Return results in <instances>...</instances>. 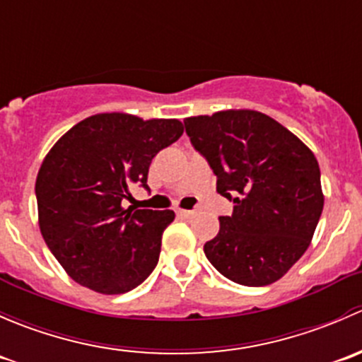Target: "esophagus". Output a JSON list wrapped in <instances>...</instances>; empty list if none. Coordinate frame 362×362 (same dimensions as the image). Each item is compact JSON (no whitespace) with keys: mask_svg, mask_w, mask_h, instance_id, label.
Segmentation results:
<instances>
[{"mask_svg":"<svg viewBox=\"0 0 362 362\" xmlns=\"http://www.w3.org/2000/svg\"><path fill=\"white\" fill-rule=\"evenodd\" d=\"M177 214L182 218H192L193 214H195V211L193 209H177Z\"/></svg>","mask_w":362,"mask_h":362,"instance_id":"1","label":"esophagus"}]
</instances>
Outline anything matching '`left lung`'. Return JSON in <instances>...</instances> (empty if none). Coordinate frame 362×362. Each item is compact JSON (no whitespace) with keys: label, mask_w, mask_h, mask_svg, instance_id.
<instances>
[{"label":"left lung","mask_w":362,"mask_h":362,"mask_svg":"<svg viewBox=\"0 0 362 362\" xmlns=\"http://www.w3.org/2000/svg\"><path fill=\"white\" fill-rule=\"evenodd\" d=\"M185 130L213 169L218 193L234 202L230 216H220L216 238L204 245L207 260L234 284H274L301 259L320 220L317 158L257 110L186 117Z\"/></svg>","instance_id":"1"}]
</instances>
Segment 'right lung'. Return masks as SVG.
<instances>
[{
  "label": "right lung",
  "instance_id": "obj_1",
  "mask_svg": "<svg viewBox=\"0 0 362 362\" xmlns=\"http://www.w3.org/2000/svg\"><path fill=\"white\" fill-rule=\"evenodd\" d=\"M182 135L177 119L96 114L49 151L35 193L45 245L71 280L100 294H124L158 264L174 211L123 209L130 186L149 189L151 160Z\"/></svg>",
  "mask_w": 362,
  "mask_h": 362
}]
</instances>
